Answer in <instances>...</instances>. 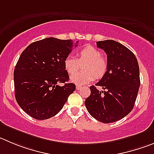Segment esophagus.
Returning <instances> with one entry per match:
<instances>
[{"instance_id":"1","label":"esophagus","mask_w":154,"mask_h":154,"mask_svg":"<svg viewBox=\"0 0 154 154\" xmlns=\"http://www.w3.org/2000/svg\"><path fill=\"white\" fill-rule=\"evenodd\" d=\"M76 88H77V90H81V87H80V86H79V85H77V87H76Z\"/></svg>"}]
</instances>
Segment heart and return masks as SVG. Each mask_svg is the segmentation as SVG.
Returning <instances> with one entry per match:
<instances>
[{
    "label": "heart",
    "instance_id": "b5f03b06",
    "mask_svg": "<svg viewBox=\"0 0 154 154\" xmlns=\"http://www.w3.org/2000/svg\"><path fill=\"white\" fill-rule=\"evenodd\" d=\"M79 59L71 55L65 57L64 68L68 74H73L78 69L79 62H85L84 72L72 74L70 80L77 85H85L96 78H102L106 74L108 68L107 61L101 57V51L92 45H87L78 52ZM79 61L78 62V61Z\"/></svg>",
    "mask_w": 154,
    "mask_h": 154
}]
</instances>
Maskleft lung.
I'll list each match as a JSON object with an SVG mask.
<instances>
[{"instance_id": "1", "label": "left lung", "mask_w": 154, "mask_h": 154, "mask_svg": "<svg viewBox=\"0 0 154 154\" xmlns=\"http://www.w3.org/2000/svg\"><path fill=\"white\" fill-rule=\"evenodd\" d=\"M97 45L107 54L106 73L96 84L104 90L91 86L85 106L99 122H115L133 109L140 84L138 62L131 50L114 40L97 42Z\"/></svg>"}]
</instances>
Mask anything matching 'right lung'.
I'll list each match as a JSON object with an SVG mask.
<instances>
[{"label":"right lung","instance_id":"right-lung-1","mask_svg":"<svg viewBox=\"0 0 154 154\" xmlns=\"http://www.w3.org/2000/svg\"><path fill=\"white\" fill-rule=\"evenodd\" d=\"M73 43L72 39L50 37L34 42L21 54L14 73L15 97L31 117L45 120L54 116L75 90V84L67 83L64 65ZM60 82L65 84L61 87Z\"/></svg>","mask_w":154,"mask_h":154}]
</instances>
